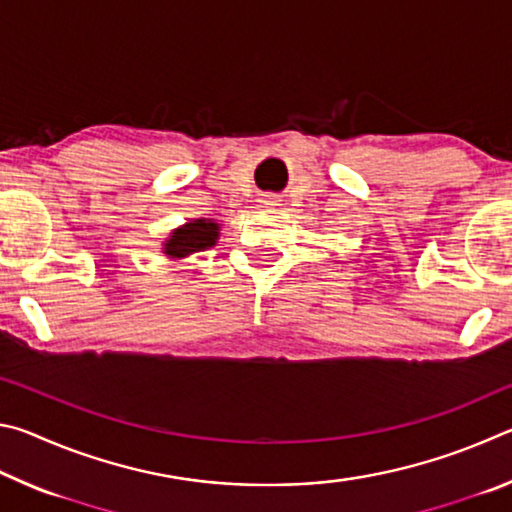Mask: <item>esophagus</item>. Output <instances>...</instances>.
Here are the masks:
<instances>
[{
	"label": "esophagus",
	"instance_id": "1",
	"mask_svg": "<svg viewBox=\"0 0 512 512\" xmlns=\"http://www.w3.org/2000/svg\"><path fill=\"white\" fill-rule=\"evenodd\" d=\"M262 203H264L266 207H271V205H277V198L271 196V194H266V196H262Z\"/></svg>",
	"mask_w": 512,
	"mask_h": 512
}]
</instances>
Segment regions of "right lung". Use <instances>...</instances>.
Returning <instances> with one entry per match:
<instances>
[{"instance_id": "obj_1", "label": "right lung", "mask_w": 512, "mask_h": 512, "mask_svg": "<svg viewBox=\"0 0 512 512\" xmlns=\"http://www.w3.org/2000/svg\"><path fill=\"white\" fill-rule=\"evenodd\" d=\"M219 228L221 225L214 219L187 221L169 232V237L162 244V253L169 259H185L194 253H201V250L216 246V241L221 237Z\"/></svg>"}]
</instances>
